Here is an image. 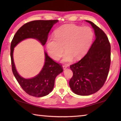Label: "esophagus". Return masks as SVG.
I'll return each instance as SVG.
<instances>
[{
	"mask_svg": "<svg viewBox=\"0 0 121 121\" xmlns=\"http://www.w3.org/2000/svg\"><path fill=\"white\" fill-rule=\"evenodd\" d=\"M62 67H63V70H65V69H66V68H67V66H66V65H63V66H62Z\"/></svg>",
	"mask_w": 121,
	"mask_h": 121,
	"instance_id": "1",
	"label": "esophagus"
}]
</instances>
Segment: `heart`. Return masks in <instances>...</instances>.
<instances>
[{"instance_id":"b5f03b06","label":"heart","mask_w":121,"mask_h":121,"mask_svg":"<svg viewBox=\"0 0 121 121\" xmlns=\"http://www.w3.org/2000/svg\"><path fill=\"white\" fill-rule=\"evenodd\" d=\"M94 37L91 29L88 26H79L73 24L62 25L55 32V37H50L46 43L48 55L55 60L66 52L61 62L79 60L84 57L91 45Z\"/></svg>"}]
</instances>
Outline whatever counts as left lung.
Masks as SVG:
<instances>
[{
  "instance_id": "obj_1",
  "label": "left lung",
  "mask_w": 121,
  "mask_h": 121,
  "mask_svg": "<svg viewBox=\"0 0 121 121\" xmlns=\"http://www.w3.org/2000/svg\"><path fill=\"white\" fill-rule=\"evenodd\" d=\"M86 21L94 30L95 40L86 55L70 65L73 75L69 82L72 91L81 96L93 94L103 86L111 62V46L106 34L93 22Z\"/></svg>"
}]
</instances>
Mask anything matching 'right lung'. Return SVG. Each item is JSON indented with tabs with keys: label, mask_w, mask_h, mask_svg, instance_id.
Listing matches in <instances>:
<instances>
[{
	"label": "right lung",
	"mask_w": 121,
	"mask_h": 121,
	"mask_svg": "<svg viewBox=\"0 0 121 121\" xmlns=\"http://www.w3.org/2000/svg\"><path fill=\"white\" fill-rule=\"evenodd\" d=\"M58 20H36L28 22L18 30L11 43L10 56L12 70L14 77L22 88L30 96L42 97L52 91L55 78L63 72L59 64L52 60L45 51V63L36 76L30 78H23L17 71L13 60L14 48L18 43L27 38L35 39L44 46L47 42L49 32Z\"/></svg>",
	"instance_id": "obj_1"
}]
</instances>
